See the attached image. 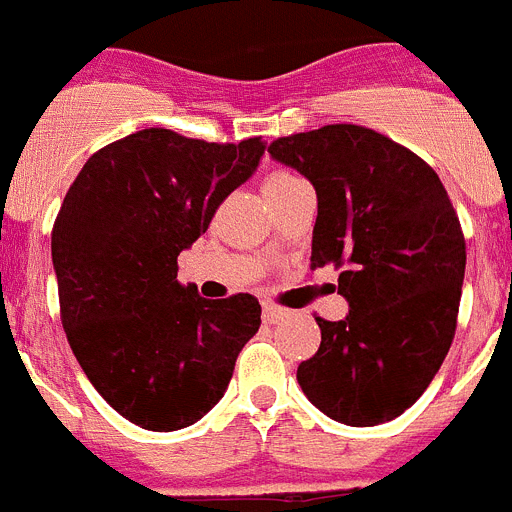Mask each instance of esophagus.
<instances>
[{
    "label": "esophagus",
    "instance_id": "esophagus-1",
    "mask_svg": "<svg viewBox=\"0 0 512 512\" xmlns=\"http://www.w3.org/2000/svg\"><path fill=\"white\" fill-rule=\"evenodd\" d=\"M288 317V309L283 306H275V304H262V319L268 324H278L281 319Z\"/></svg>",
    "mask_w": 512,
    "mask_h": 512
}]
</instances>
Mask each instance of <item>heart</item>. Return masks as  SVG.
Instances as JSON below:
<instances>
[{"mask_svg":"<svg viewBox=\"0 0 512 512\" xmlns=\"http://www.w3.org/2000/svg\"><path fill=\"white\" fill-rule=\"evenodd\" d=\"M299 177L293 175V172L288 170H275L270 172L268 177H265V182H262V188H265V193H273V190L283 188V185H291V182H296Z\"/></svg>","mask_w":512,"mask_h":512,"instance_id":"obj_1","label":"heart"}]
</instances>
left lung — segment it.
Wrapping results in <instances>:
<instances>
[{
	"instance_id": "obj_1",
	"label": "left lung",
	"mask_w": 512,
	"mask_h": 512,
	"mask_svg": "<svg viewBox=\"0 0 512 512\" xmlns=\"http://www.w3.org/2000/svg\"><path fill=\"white\" fill-rule=\"evenodd\" d=\"M270 157L317 190L311 268L335 265L350 304L317 317L322 342L296 379L314 407L353 428L402 415L448 355L466 242L459 216L425 159L353 123L281 136Z\"/></svg>"
}]
</instances>
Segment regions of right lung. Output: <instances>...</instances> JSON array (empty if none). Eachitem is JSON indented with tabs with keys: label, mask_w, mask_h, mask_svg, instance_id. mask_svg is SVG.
I'll list each match as a JSON object with an SVG mask.
<instances>
[{
	"label": "right lung",
	"mask_w": 512,
	"mask_h": 512,
	"mask_svg": "<svg viewBox=\"0 0 512 512\" xmlns=\"http://www.w3.org/2000/svg\"><path fill=\"white\" fill-rule=\"evenodd\" d=\"M262 151L260 136L211 144L144 128L87 159L53 221L66 340L97 394L144 430L201 420L260 330L255 296L203 299L177 281V255Z\"/></svg>",
	"instance_id": "obj_1"
}]
</instances>
